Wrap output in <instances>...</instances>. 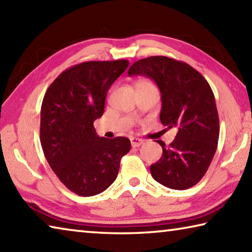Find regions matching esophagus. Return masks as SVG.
<instances>
[{
  "mask_svg": "<svg viewBox=\"0 0 252 252\" xmlns=\"http://www.w3.org/2000/svg\"><path fill=\"white\" fill-rule=\"evenodd\" d=\"M131 146L133 148H138L141 146V144H143V140L142 139H139V138H131Z\"/></svg>",
  "mask_w": 252,
  "mask_h": 252,
  "instance_id": "esophagus-1",
  "label": "esophagus"
}]
</instances>
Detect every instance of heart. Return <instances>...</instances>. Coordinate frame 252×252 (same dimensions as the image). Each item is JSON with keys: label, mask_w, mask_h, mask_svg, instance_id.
Masks as SVG:
<instances>
[{"label": "heart", "mask_w": 252, "mask_h": 252, "mask_svg": "<svg viewBox=\"0 0 252 252\" xmlns=\"http://www.w3.org/2000/svg\"><path fill=\"white\" fill-rule=\"evenodd\" d=\"M141 84H151V83L148 82V81H139L138 84H136V85H141Z\"/></svg>", "instance_id": "b5f03b06"}]
</instances>
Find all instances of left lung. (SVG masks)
<instances>
[{"label":"left lung","instance_id":"1","mask_svg":"<svg viewBox=\"0 0 252 252\" xmlns=\"http://www.w3.org/2000/svg\"><path fill=\"white\" fill-rule=\"evenodd\" d=\"M130 76L144 75L161 92V123L176 127V138L150 165L152 178L162 186L186 190L201 180L215 156L219 140V117L216 100L207 80L185 62L167 57L136 61Z\"/></svg>","mask_w":252,"mask_h":252}]
</instances>
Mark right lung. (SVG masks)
I'll use <instances>...</instances> for the list:
<instances>
[{"mask_svg": "<svg viewBox=\"0 0 252 252\" xmlns=\"http://www.w3.org/2000/svg\"><path fill=\"white\" fill-rule=\"evenodd\" d=\"M127 66L126 60L80 63L63 71L45 92L41 146L60 181L78 195L91 197L108 189L131 149L127 138H100L93 126L103 114L111 85Z\"/></svg>", "mask_w": 252, "mask_h": 252, "instance_id": "obj_1", "label": "right lung"}]
</instances>
